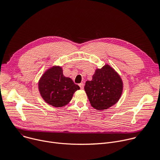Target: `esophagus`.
Masks as SVG:
<instances>
[{
	"label": "esophagus",
	"instance_id": "34e87169",
	"mask_svg": "<svg viewBox=\"0 0 160 160\" xmlns=\"http://www.w3.org/2000/svg\"><path fill=\"white\" fill-rule=\"evenodd\" d=\"M79 86L81 89H83V83H79Z\"/></svg>",
	"mask_w": 160,
	"mask_h": 160
}]
</instances>
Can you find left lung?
<instances>
[{
    "mask_svg": "<svg viewBox=\"0 0 160 160\" xmlns=\"http://www.w3.org/2000/svg\"><path fill=\"white\" fill-rule=\"evenodd\" d=\"M91 106L98 110L109 108L118 102L123 83L120 75L110 65L96 69L92 79L87 81L84 87Z\"/></svg>",
    "mask_w": 160,
    "mask_h": 160,
    "instance_id": "8db88e82",
    "label": "left lung"
}]
</instances>
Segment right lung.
I'll return each instance as SVG.
<instances>
[{"label": "right lung", "mask_w": 160, "mask_h": 160, "mask_svg": "<svg viewBox=\"0 0 160 160\" xmlns=\"http://www.w3.org/2000/svg\"><path fill=\"white\" fill-rule=\"evenodd\" d=\"M61 66H53L40 78L38 89L42 98L48 105L62 107L68 104L75 92L80 89L70 78L63 75Z\"/></svg>", "instance_id": "obj_1"}]
</instances>
